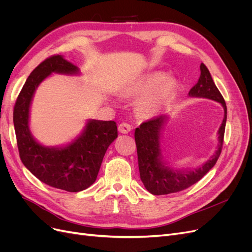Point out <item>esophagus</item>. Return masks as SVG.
<instances>
[{"instance_id":"esophagus-1","label":"esophagus","mask_w":252,"mask_h":252,"mask_svg":"<svg viewBox=\"0 0 252 252\" xmlns=\"http://www.w3.org/2000/svg\"><path fill=\"white\" fill-rule=\"evenodd\" d=\"M132 129L131 125L126 123V122H122L119 124V131L122 133H128Z\"/></svg>"}]
</instances>
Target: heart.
I'll use <instances>...</instances> for the list:
<instances>
[{
  "label": "heart",
  "mask_w": 252,
  "mask_h": 252,
  "mask_svg": "<svg viewBox=\"0 0 252 252\" xmlns=\"http://www.w3.org/2000/svg\"><path fill=\"white\" fill-rule=\"evenodd\" d=\"M175 87L177 84L173 80H168L166 73L154 72L136 82L131 93L138 95L148 94L142 98L139 107L142 113L150 114L173 94Z\"/></svg>",
  "instance_id": "heart-1"
}]
</instances>
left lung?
Returning a JSON list of instances; mask_svg holds the SVG:
<instances>
[{"instance_id":"1","label":"left lung","mask_w":252,"mask_h":252,"mask_svg":"<svg viewBox=\"0 0 252 252\" xmlns=\"http://www.w3.org/2000/svg\"><path fill=\"white\" fill-rule=\"evenodd\" d=\"M201 75L199 82L190 89V96L207 97L223 105L224 119L219 130V146L216 155L208 159L200 168L188 171L173 170L161 161L159 149V131L166 120L165 114H161L143 122L135 129L134 139L138 151L139 170L143 184L148 191L155 195H162L182 191L199 182L213 166L222 152L224 133L227 120V107L223 95L213 82L208 68L201 64Z\"/></svg>"}]
</instances>
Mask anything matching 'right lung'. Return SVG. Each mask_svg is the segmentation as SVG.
I'll return each mask as SVG.
<instances>
[{"instance_id":"right-lung-1","label":"right lung","mask_w":252,"mask_h":252,"mask_svg":"<svg viewBox=\"0 0 252 252\" xmlns=\"http://www.w3.org/2000/svg\"><path fill=\"white\" fill-rule=\"evenodd\" d=\"M79 69L59 55L45 59L27 78L13 107V125L22 163L35 178L51 187L78 192L96 180L103 158L117 139L114 121H89L84 133L64 148H46L30 134L29 106L37 85L52 72L74 73Z\"/></svg>"}]
</instances>
